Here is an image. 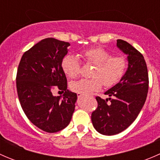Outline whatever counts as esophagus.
I'll return each instance as SVG.
<instances>
[{
	"label": "esophagus",
	"mask_w": 160,
	"mask_h": 160,
	"mask_svg": "<svg viewBox=\"0 0 160 160\" xmlns=\"http://www.w3.org/2000/svg\"><path fill=\"white\" fill-rule=\"evenodd\" d=\"M77 97H78V98H80V97H82V94L81 93H77Z\"/></svg>",
	"instance_id": "34e87169"
}]
</instances>
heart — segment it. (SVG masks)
I'll list each match as a JSON object with an SVG mask.
<instances>
[{
  "mask_svg": "<svg viewBox=\"0 0 160 160\" xmlns=\"http://www.w3.org/2000/svg\"><path fill=\"white\" fill-rule=\"evenodd\" d=\"M81 57L87 63L93 65L91 79H82L70 84L72 91L83 95H88L102 88H111L117 84L125 74L127 61L124 56H111L108 50L101 47L87 49L81 53ZM66 75L71 79L77 78L80 72L81 65L78 58L67 55L61 62Z\"/></svg>",
  "mask_w": 160,
  "mask_h": 160,
  "instance_id": "obj_1",
  "label": "heart"
}]
</instances>
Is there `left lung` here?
Segmentation results:
<instances>
[{
	"label": "left lung",
	"instance_id": "left-lung-1",
	"mask_svg": "<svg viewBox=\"0 0 160 160\" xmlns=\"http://www.w3.org/2000/svg\"><path fill=\"white\" fill-rule=\"evenodd\" d=\"M117 46L128 55V67L120 82L104 93L108 99L96 97L98 108L91 114L95 129L105 135L120 133L132 125L146 102L149 90L147 66L141 52L122 39L117 40Z\"/></svg>",
	"mask_w": 160,
	"mask_h": 160
}]
</instances>
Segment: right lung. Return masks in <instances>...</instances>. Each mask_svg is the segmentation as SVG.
<instances>
[{"label":"right lung","instance_id":"1","mask_svg":"<svg viewBox=\"0 0 160 160\" xmlns=\"http://www.w3.org/2000/svg\"><path fill=\"white\" fill-rule=\"evenodd\" d=\"M70 43L54 38L41 40L25 52L16 76L18 96L23 111L32 124L53 133L70 124L77 93L67 90V80L61 66ZM55 86L64 92L55 97Z\"/></svg>","mask_w":160,"mask_h":160}]
</instances>
